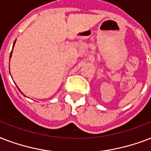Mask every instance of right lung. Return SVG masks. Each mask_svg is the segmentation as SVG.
Returning a JSON list of instances; mask_svg holds the SVG:
<instances>
[{
  "instance_id": "obj_1",
  "label": "right lung",
  "mask_w": 151,
  "mask_h": 151,
  "mask_svg": "<svg viewBox=\"0 0 151 151\" xmlns=\"http://www.w3.org/2000/svg\"><path fill=\"white\" fill-rule=\"evenodd\" d=\"M16 40L15 41V42H14V43H13V46H12V50H13L14 45H15V43H16ZM12 50L11 53H10V57H9V59H10V58H11V57H12ZM9 72H10V71H9ZM17 87H18V86H17ZM18 89H19V88H18ZM19 91H20V90H19ZM20 93H22V92L20 91ZM22 94H23V93H22ZM23 95H24V94H23ZM24 96H25V95H24Z\"/></svg>"
}]
</instances>
